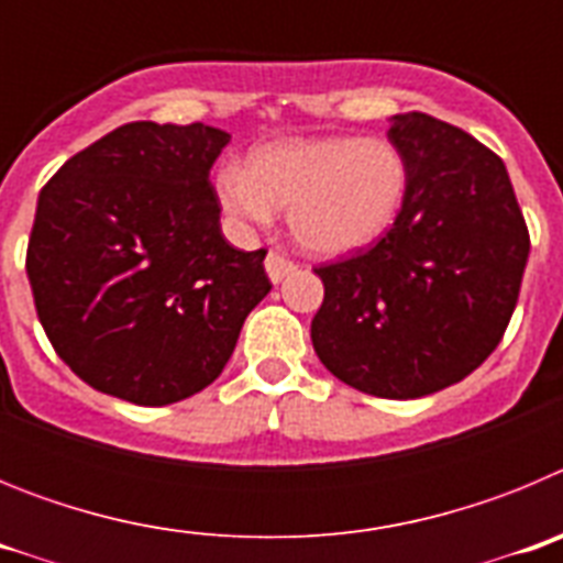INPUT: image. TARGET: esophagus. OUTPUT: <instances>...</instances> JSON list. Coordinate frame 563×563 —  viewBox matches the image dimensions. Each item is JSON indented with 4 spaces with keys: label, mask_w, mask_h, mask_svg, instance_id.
Returning <instances> with one entry per match:
<instances>
[{
    "label": "esophagus",
    "mask_w": 563,
    "mask_h": 563,
    "mask_svg": "<svg viewBox=\"0 0 563 563\" xmlns=\"http://www.w3.org/2000/svg\"><path fill=\"white\" fill-rule=\"evenodd\" d=\"M265 271H267V276H271V282H276V285H278L282 278H287L290 273H296L298 265L292 262L290 256H285V253L271 251V253H267V258H265Z\"/></svg>",
    "instance_id": "esophagus-1"
}]
</instances>
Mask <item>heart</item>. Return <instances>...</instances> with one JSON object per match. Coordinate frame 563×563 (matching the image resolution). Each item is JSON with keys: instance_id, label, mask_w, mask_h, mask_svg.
<instances>
[{"instance_id": "b5f03b06", "label": "heart", "mask_w": 563, "mask_h": 563, "mask_svg": "<svg viewBox=\"0 0 563 563\" xmlns=\"http://www.w3.org/2000/svg\"><path fill=\"white\" fill-rule=\"evenodd\" d=\"M409 191V166L386 137H290L262 143L245 168L225 163L213 177L222 213L253 231L287 208L298 245L343 256L372 245L395 225Z\"/></svg>"}]
</instances>
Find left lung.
Masks as SVG:
<instances>
[{"instance_id":"left-lung-1","label":"left lung","mask_w":563,"mask_h":563,"mask_svg":"<svg viewBox=\"0 0 563 563\" xmlns=\"http://www.w3.org/2000/svg\"><path fill=\"white\" fill-rule=\"evenodd\" d=\"M409 191L366 251L316 267L312 346L346 386L411 400L460 383L499 346L530 233L499 154L431 114L391 118Z\"/></svg>"}]
</instances>
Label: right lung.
Instances as JSON below:
<instances>
[{
	"label": "right lung",
	"mask_w": 563,
	"mask_h": 563,
	"mask_svg": "<svg viewBox=\"0 0 563 563\" xmlns=\"http://www.w3.org/2000/svg\"><path fill=\"white\" fill-rule=\"evenodd\" d=\"M228 141L206 123L134 121L38 194L30 290L53 350L92 389L137 406L197 395L271 292L265 247L222 236L208 174Z\"/></svg>",
	"instance_id": "obj_1"
}]
</instances>
